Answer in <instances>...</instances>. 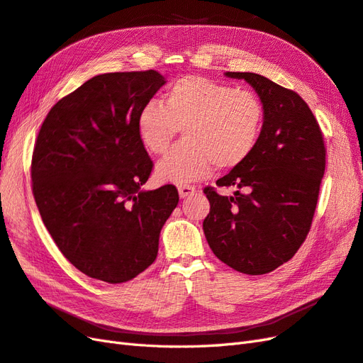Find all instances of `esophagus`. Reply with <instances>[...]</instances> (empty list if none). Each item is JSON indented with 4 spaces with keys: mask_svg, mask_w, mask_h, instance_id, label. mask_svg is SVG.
I'll list each match as a JSON object with an SVG mask.
<instances>
[{
    "mask_svg": "<svg viewBox=\"0 0 363 363\" xmlns=\"http://www.w3.org/2000/svg\"><path fill=\"white\" fill-rule=\"evenodd\" d=\"M178 191H179L181 198H187V196H190L196 191V187H194V185H189V184H179Z\"/></svg>",
    "mask_w": 363,
    "mask_h": 363,
    "instance_id": "34e87169",
    "label": "esophagus"
}]
</instances>
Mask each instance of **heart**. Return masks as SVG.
<instances>
[{
	"label": "heart",
	"mask_w": 363,
	"mask_h": 363,
	"mask_svg": "<svg viewBox=\"0 0 363 363\" xmlns=\"http://www.w3.org/2000/svg\"><path fill=\"white\" fill-rule=\"evenodd\" d=\"M266 111L250 89L203 76H184L165 88L161 103L149 100L137 116L138 138L153 157L169 149L182 129L185 140L157 165L158 181L190 182L239 167L257 147Z\"/></svg>",
	"instance_id": "b5f03b06"
}]
</instances>
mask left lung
<instances>
[{
	"instance_id": "1",
	"label": "left lung",
	"mask_w": 363,
	"mask_h": 363,
	"mask_svg": "<svg viewBox=\"0 0 363 363\" xmlns=\"http://www.w3.org/2000/svg\"><path fill=\"white\" fill-rule=\"evenodd\" d=\"M245 79L260 96L264 126L257 147L217 187H205L210 213L203 233L225 264L247 275H263L289 262L306 240L325 172V144L318 120L295 91L254 72H226Z\"/></svg>"
}]
</instances>
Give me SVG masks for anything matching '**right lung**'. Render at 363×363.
<instances>
[{
  "mask_svg": "<svg viewBox=\"0 0 363 363\" xmlns=\"http://www.w3.org/2000/svg\"><path fill=\"white\" fill-rule=\"evenodd\" d=\"M158 71L89 79L50 109L32 157V189L59 251L85 275L120 284L158 255L161 228L179 202L174 185L143 191L153 169L137 133Z\"/></svg>",
  "mask_w": 363,
  "mask_h": 363,
  "instance_id": "right-lung-1",
  "label": "right lung"
}]
</instances>
